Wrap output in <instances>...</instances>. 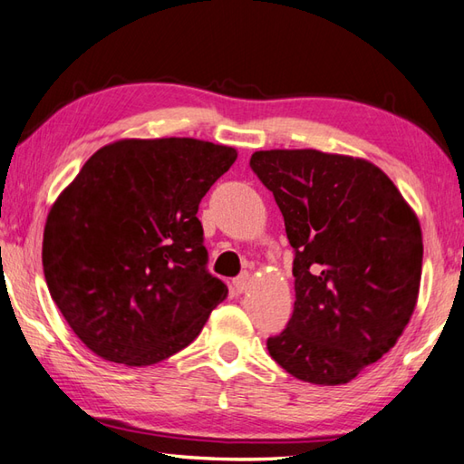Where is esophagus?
I'll return each mask as SVG.
<instances>
[{
  "instance_id": "1",
  "label": "esophagus",
  "mask_w": 464,
  "mask_h": 464,
  "mask_svg": "<svg viewBox=\"0 0 464 464\" xmlns=\"http://www.w3.org/2000/svg\"><path fill=\"white\" fill-rule=\"evenodd\" d=\"M249 276L247 274H245V276H239L237 279H235L233 281V289H235V292H237V294H245V292H247V287H249Z\"/></svg>"
}]
</instances>
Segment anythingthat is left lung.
<instances>
[{
  "mask_svg": "<svg viewBox=\"0 0 464 464\" xmlns=\"http://www.w3.org/2000/svg\"><path fill=\"white\" fill-rule=\"evenodd\" d=\"M274 193L294 257L295 304L267 340L289 374L348 384L394 348L419 302V217L384 170L366 159L315 149L251 154Z\"/></svg>",
  "mask_w": 464,
  "mask_h": 464,
  "instance_id": "left-lung-1",
  "label": "left lung"
}]
</instances>
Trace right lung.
<instances>
[{"instance_id": "1", "label": "right lung", "mask_w": 464, "mask_h": 464, "mask_svg": "<svg viewBox=\"0 0 464 464\" xmlns=\"http://www.w3.org/2000/svg\"><path fill=\"white\" fill-rule=\"evenodd\" d=\"M237 150L198 139L98 149L53 201L42 263L63 320L96 356L152 366L201 334L227 285L207 271V190Z\"/></svg>"}]
</instances>
